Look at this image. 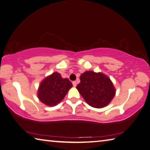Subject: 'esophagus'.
<instances>
[{
  "label": "esophagus",
  "mask_w": 150,
  "mask_h": 150,
  "mask_svg": "<svg viewBox=\"0 0 150 150\" xmlns=\"http://www.w3.org/2000/svg\"><path fill=\"white\" fill-rule=\"evenodd\" d=\"M73 83V86H77V83H76V81H73V82L72 83Z\"/></svg>",
  "instance_id": "34e87169"
}]
</instances>
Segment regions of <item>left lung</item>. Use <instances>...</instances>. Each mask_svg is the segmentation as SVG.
<instances>
[{"mask_svg": "<svg viewBox=\"0 0 150 150\" xmlns=\"http://www.w3.org/2000/svg\"><path fill=\"white\" fill-rule=\"evenodd\" d=\"M80 83L77 89L89 105L102 108L111 102L115 95L112 81L101 72L86 71L80 76Z\"/></svg>", "mask_w": 150, "mask_h": 150, "instance_id": "1", "label": "left lung"}]
</instances>
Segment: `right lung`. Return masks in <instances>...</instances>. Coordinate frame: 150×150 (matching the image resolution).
Segmentation results:
<instances>
[{
	"label": "right lung",
	"mask_w": 150,
	"mask_h": 150,
	"mask_svg": "<svg viewBox=\"0 0 150 150\" xmlns=\"http://www.w3.org/2000/svg\"><path fill=\"white\" fill-rule=\"evenodd\" d=\"M73 86L71 81L62 77L60 73L54 72L40 83L38 88V98L48 106H55L64 100L67 92Z\"/></svg>",
	"instance_id": "1"
}]
</instances>
